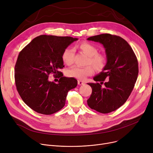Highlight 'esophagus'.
<instances>
[{"instance_id":"obj_1","label":"esophagus","mask_w":153,"mask_h":153,"mask_svg":"<svg viewBox=\"0 0 153 153\" xmlns=\"http://www.w3.org/2000/svg\"><path fill=\"white\" fill-rule=\"evenodd\" d=\"M77 83H78V85H84L85 84V82L84 81H80V80H79V81H77Z\"/></svg>"}]
</instances>
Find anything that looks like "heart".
<instances>
[{
	"instance_id": "b5f03b06",
	"label": "heart",
	"mask_w": 153,
	"mask_h": 153,
	"mask_svg": "<svg viewBox=\"0 0 153 153\" xmlns=\"http://www.w3.org/2000/svg\"><path fill=\"white\" fill-rule=\"evenodd\" d=\"M79 49L89 56L87 60V64H91L85 67L74 66L68 70L67 74L70 77H74L77 79L84 80L87 76L93 74L94 69L96 71H102L107 66V59L106 56L98 53V49L94 45L88 42H81L77 45ZM74 51L71 48L64 50L61 58L62 61L68 66L71 65L74 62Z\"/></svg>"
}]
</instances>
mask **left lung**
<instances>
[{
	"label": "left lung",
	"instance_id": "left-lung-1",
	"mask_svg": "<svg viewBox=\"0 0 153 153\" xmlns=\"http://www.w3.org/2000/svg\"><path fill=\"white\" fill-rule=\"evenodd\" d=\"M87 39L102 44L107 59L106 68L94 77L97 82L87 84L92 89L87 105L108 114L123 105L130 95L138 78V59L130 45L120 36L104 33Z\"/></svg>",
	"mask_w": 153,
	"mask_h": 153
}]
</instances>
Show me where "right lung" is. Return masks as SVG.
Instances as JSON below:
<instances>
[{"instance_id":"obj_1","label":"right lung","mask_w":153,"mask_h":153,"mask_svg":"<svg viewBox=\"0 0 153 153\" xmlns=\"http://www.w3.org/2000/svg\"><path fill=\"white\" fill-rule=\"evenodd\" d=\"M71 36L42 35L35 38L19 53L15 66V81L23 101L32 110L51 115L65 105L68 92L77 81L64 77L61 55L72 42ZM50 74L60 79L56 84L48 81Z\"/></svg>"}]
</instances>
